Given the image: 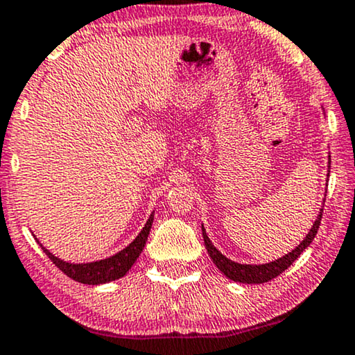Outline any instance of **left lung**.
<instances>
[{"label": "left lung", "mask_w": 355, "mask_h": 355, "mask_svg": "<svg viewBox=\"0 0 355 355\" xmlns=\"http://www.w3.org/2000/svg\"><path fill=\"white\" fill-rule=\"evenodd\" d=\"M329 164H331V156H329ZM329 169H331V166H329ZM321 218H322V209H321V212H319L316 222L313 224L311 230L308 232L306 239L298 245V247L295 248V250H291L288 255L278 258V260L270 261V263H263V265H242V263H237V261H232L230 258L224 257L212 245L211 239H209L207 234H205L204 225H202V237H204L205 248H207V252H209V257L212 258V261L216 263L217 268L220 270L227 278L234 279V282H239V283L258 284V283L270 282V279L277 278L279 273H283L286 268H290V266L293 265V261H295L296 258L303 253L304 248H308L309 245H311L314 237H316L319 225H321Z\"/></svg>", "instance_id": "1"}]
</instances>
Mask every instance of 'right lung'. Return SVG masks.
<instances>
[{
  "label": "right lung",
  "instance_id": "right-lung-1",
  "mask_svg": "<svg viewBox=\"0 0 355 355\" xmlns=\"http://www.w3.org/2000/svg\"><path fill=\"white\" fill-rule=\"evenodd\" d=\"M153 217H155V212L151 214L148 222L144 224L143 230L139 232L138 237L135 239L128 247L123 248L121 252L115 253V255L110 258H105V260L92 261V263H67V261L52 255V253L49 250H46L42 245L41 247L44 253L51 258V261L57 266V268L62 270L69 278L76 279L78 283L102 284L108 282H115V279L125 277V275L128 273V270L133 266L135 261L138 260L139 253L143 252L153 225Z\"/></svg>",
  "mask_w": 355,
  "mask_h": 355
}]
</instances>
